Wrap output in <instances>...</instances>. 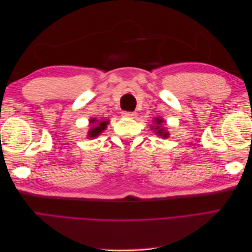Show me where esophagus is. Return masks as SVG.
<instances>
[{"label": "esophagus", "mask_w": 252, "mask_h": 252, "mask_svg": "<svg viewBox=\"0 0 252 252\" xmlns=\"http://www.w3.org/2000/svg\"><path fill=\"white\" fill-rule=\"evenodd\" d=\"M122 116L125 117V118H134L136 114L135 112H130V111H123L122 112Z\"/></svg>", "instance_id": "obj_1"}]
</instances>
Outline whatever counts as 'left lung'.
Wrapping results in <instances>:
<instances>
[{
  "label": "left lung",
  "mask_w": 252,
  "mask_h": 252,
  "mask_svg": "<svg viewBox=\"0 0 252 252\" xmlns=\"http://www.w3.org/2000/svg\"><path fill=\"white\" fill-rule=\"evenodd\" d=\"M154 123H155V126H152V128H154V129H152V130H156L155 132L158 135L162 136V138H167V136L169 135L168 131L166 130L165 127H163V124L165 123V122H164V120L162 118H156L154 120Z\"/></svg>",
  "instance_id": "left-lung-1"
}]
</instances>
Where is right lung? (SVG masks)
<instances>
[{
  "label": "right lung",
  "instance_id": "right-lung-1",
  "mask_svg": "<svg viewBox=\"0 0 252 252\" xmlns=\"http://www.w3.org/2000/svg\"><path fill=\"white\" fill-rule=\"evenodd\" d=\"M97 121H98L95 119L90 120L91 128L88 131V138H96L97 135H100L105 130L106 127H107V124H109V121H102L99 122L98 124L97 123Z\"/></svg>",
  "mask_w": 252,
  "mask_h": 252
}]
</instances>
